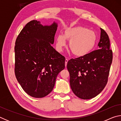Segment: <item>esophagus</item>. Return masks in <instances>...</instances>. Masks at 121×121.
Wrapping results in <instances>:
<instances>
[{"mask_svg": "<svg viewBox=\"0 0 121 121\" xmlns=\"http://www.w3.org/2000/svg\"><path fill=\"white\" fill-rule=\"evenodd\" d=\"M68 59H65V66L66 67L67 66V63H68Z\"/></svg>", "mask_w": 121, "mask_h": 121, "instance_id": "1", "label": "esophagus"}]
</instances>
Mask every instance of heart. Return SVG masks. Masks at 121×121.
Masks as SVG:
<instances>
[{
	"label": "heart",
	"mask_w": 121,
	"mask_h": 121,
	"mask_svg": "<svg viewBox=\"0 0 121 121\" xmlns=\"http://www.w3.org/2000/svg\"><path fill=\"white\" fill-rule=\"evenodd\" d=\"M69 41V48L74 56H84L91 52L95 46L97 36L95 32L83 26H76L67 28L63 35L56 37V48L61 51Z\"/></svg>",
	"instance_id": "obj_1"
}]
</instances>
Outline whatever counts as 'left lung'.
<instances>
[{
  "instance_id": "1",
  "label": "left lung",
  "mask_w": 121,
  "mask_h": 121,
  "mask_svg": "<svg viewBox=\"0 0 121 121\" xmlns=\"http://www.w3.org/2000/svg\"><path fill=\"white\" fill-rule=\"evenodd\" d=\"M100 30L99 49L84 56L71 59L67 63L71 89L77 97L84 100L96 97L104 90L112 63L109 37L104 29Z\"/></svg>"
}]
</instances>
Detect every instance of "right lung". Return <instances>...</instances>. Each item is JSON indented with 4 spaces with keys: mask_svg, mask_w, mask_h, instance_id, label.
Returning a JSON list of instances; mask_svg holds the SVG:
<instances>
[{
    "mask_svg": "<svg viewBox=\"0 0 121 121\" xmlns=\"http://www.w3.org/2000/svg\"><path fill=\"white\" fill-rule=\"evenodd\" d=\"M58 24L28 23L18 35L15 46V73L26 92L40 98L53 89L59 73L65 68V58L52 46Z\"/></svg>",
    "mask_w": 121,
    "mask_h": 121,
    "instance_id": "add662e5",
    "label": "right lung"
}]
</instances>
